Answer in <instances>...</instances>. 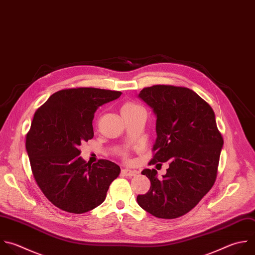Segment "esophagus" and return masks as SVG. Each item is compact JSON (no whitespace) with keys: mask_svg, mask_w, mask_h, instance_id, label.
I'll use <instances>...</instances> for the list:
<instances>
[{"mask_svg":"<svg viewBox=\"0 0 255 255\" xmlns=\"http://www.w3.org/2000/svg\"><path fill=\"white\" fill-rule=\"evenodd\" d=\"M136 173H137V171H135V170H131V169H128V168L122 169V174H123L124 176H129V177H131V176H134Z\"/></svg>","mask_w":255,"mask_h":255,"instance_id":"obj_1","label":"esophagus"}]
</instances>
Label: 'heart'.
Returning a JSON list of instances; mask_svg holds the SVG:
<instances>
[{"mask_svg":"<svg viewBox=\"0 0 255 255\" xmlns=\"http://www.w3.org/2000/svg\"><path fill=\"white\" fill-rule=\"evenodd\" d=\"M139 110H142V108L139 105H137L133 102H126V103H124V105L121 108V114H122V116H126V115L132 114ZM124 156L128 157L127 152H124Z\"/></svg>","mask_w":255,"mask_h":255,"instance_id":"1","label":"heart"}]
</instances>
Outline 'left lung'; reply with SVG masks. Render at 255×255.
<instances>
[{"mask_svg":"<svg viewBox=\"0 0 255 255\" xmlns=\"http://www.w3.org/2000/svg\"><path fill=\"white\" fill-rule=\"evenodd\" d=\"M138 97L156 115L151 164L169 162L162 180L157 171H141L150 180L140 207L155 217L173 219L190 211L213 186L223 138L211 107L192 90L170 85L144 88Z\"/></svg>","mask_w":255,"mask_h":255,"instance_id":"8db88e82","label":"left lung"}]
</instances>
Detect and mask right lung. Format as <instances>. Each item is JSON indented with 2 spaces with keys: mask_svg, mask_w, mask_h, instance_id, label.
<instances>
[{
  "mask_svg": "<svg viewBox=\"0 0 255 255\" xmlns=\"http://www.w3.org/2000/svg\"><path fill=\"white\" fill-rule=\"evenodd\" d=\"M122 95L97 88H72L53 94L35 113L26 136L34 178L58 208L84 213L104 202L121 167L108 159L85 161L80 145L94 137L99 107Z\"/></svg>",
  "mask_w": 255,
  "mask_h": 255,
  "instance_id": "right-lung-1",
  "label": "right lung"
}]
</instances>
